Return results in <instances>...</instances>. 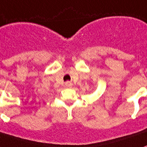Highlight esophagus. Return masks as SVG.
Returning a JSON list of instances; mask_svg holds the SVG:
<instances>
[{
  "instance_id": "34e87169",
  "label": "esophagus",
  "mask_w": 147,
  "mask_h": 147,
  "mask_svg": "<svg viewBox=\"0 0 147 147\" xmlns=\"http://www.w3.org/2000/svg\"><path fill=\"white\" fill-rule=\"evenodd\" d=\"M65 86H66V88H71V87H72V84L68 81V82H66V83H65Z\"/></svg>"
}]
</instances>
